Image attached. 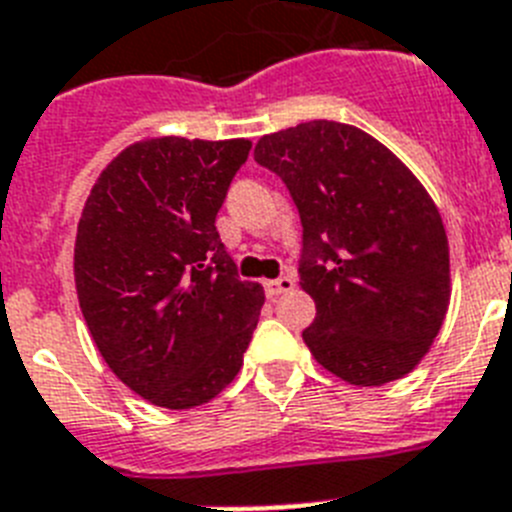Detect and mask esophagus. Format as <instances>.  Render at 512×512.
Returning <instances> with one entry per match:
<instances>
[{
	"label": "esophagus",
	"mask_w": 512,
	"mask_h": 512,
	"mask_svg": "<svg viewBox=\"0 0 512 512\" xmlns=\"http://www.w3.org/2000/svg\"><path fill=\"white\" fill-rule=\"evenodd\" d=\"M296 281H293L291 275H283V278H275V281L265 283V293H268V299H275V296H281V293L293 291Z\"/></svg>",
	"instance_id": "34e87169"
}]
</instances>
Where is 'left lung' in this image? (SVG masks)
<instances>
[{
    "instance_id": "obj_1",
    "label": "left lung",
    "mask_w": 512,
    "mask_h": 512,
    "mask_svg": "<svg viewBox=\"0 0 512 512\" xmlns=\"http://www.w3.org/2000/svg\"><path fill=\"white\" fill-rule=\"evenodd\" d=\"M255 162L283 177L304 226L299 283L317 304L306 348L355 386L407 376L451 301L446 226L428 190L371 133L322 118L262 136Z\"/></svg>"
}]
</instances>
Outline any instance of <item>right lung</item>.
Listing matches in <instances>:
<instances>
[{
	"label": "right lung",
	"mask_w": 512,
	"mask_h": 512,
	"mask_svg": "<svg viewBox=\"0 0 512 512\" xmlns=\"http://www.w3.org/2000/svg\"><path fill=\"white\" fill-rule=\"evenodd\" d=\"M250 139L151 136L92 185L74 242V283L102 361L131 391L193 410L234 381L265 304L239 281L216 213Z\"/></svg>",
	"instance_id": "right-lung-1"
}]
</instances>
